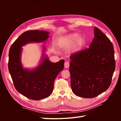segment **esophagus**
I'll use <instances>...</instances> for the list:
<instances>
[{
	"mask_svg": "<svg viewBox=\"0 0 121 121\" xmlns=\"http://www.w3.org/2000/svg\"><path fill=\"white\" fill-rule=\"evenodd\" d=\"M69 66H70V63L68 61H65V68L67 69L69 68Z\"/></svg>",
	"mask_w": 121,
	"mask_h": 121,
	"instance_id": "34e87169",
	"label": "esophagus"
}]
</instances>
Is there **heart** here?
Returning <instances> with one entry per match:
<instances>
[{
  "mask_svg": "<svg viewBox=\"0 0 121 121\" xmlns=\"http://www.w3.org/2000/svg\"><path fill=\"white\" fill-rule=\"evenodd\" d=\"M86 42V38L84 35L79 36L78 33H73L61 37L59 39L58 45L61 48H69L73 46L75 51L82 49Z\"/></svg>",
  "mask_w": 121,
  "mask_h": 121,
  "instance_id": "b5f03b06",
  "label": "heart"
}]
</instances>
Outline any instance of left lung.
Wrapping results in <instances>:
<instances>
[{
  "mask_svg": "<svg viewBox=\"0 0 121 121\" xmlns=\"http://www.w3.org/2000/svg\"><path fill=\"white\" fill-rule=\"evenodd\" d=\"M69 71L73 93L91 98L108 89L115 68L113 46L98 28L88 49L72 54Z\"/></svg>",
  "mask_w": 121,
  "mask_h": 121,
  "instance_id": "1",
  "label": "left lung"
}]
</instances>
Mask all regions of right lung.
<instances>
[{
    "instance_id": "obj_1",
    "label": "right lung",
    "mask_w": 121,
    "mask_h": 121,
    "mask_svg": "<svg viewBox=\"0 0 121 121\" xmlns=\"http://www.w3.org/2000/svg\"><path fill=\"white\" fill-rule=\"evenodd\" d=\"M49 34L45 30L25 32L15 40L9 50L8 69L15 88L20 94L32 100H39L49 96L56 76L64 68V60L56 63L50 62L43 46L39 65L33 69L24 68L22 65V47L29 43L46 42Z\"/></svg>"
}]
</instances>
